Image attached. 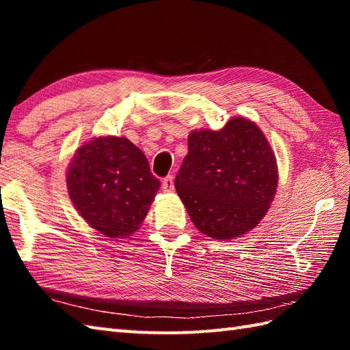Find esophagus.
Masks as SVG:
<instances>
[{
	"mask_svg": "<svg viewBox=\"0 0 350 350\" xmlns=\"http://www.w3.org/2000/svg\"><path fill=\"white\" fill-rule=\"evenodd\" d=\"M162 189L165 192H173L174 191V177L167 176L165 179L162 180Z\"/></svg>",
	"mask_w": 350,
	"mask_h": 350,
	"instance_id": "34e87169",
	"label": "esophagus"
}]
</instances>
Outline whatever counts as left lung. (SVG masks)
<instances>
[{
	"label": "left lung",
	"mask_w": 350,
	"mask_h": 350,
	"mask_svg": "<svg viewBox=\"0 0 350 350\" xmlns=\"http://www.w3.org/2000/svg\"><path fill=\"white\" fill-rule=\"evenodd\" d=\"M278 185L277 159L258 126L234 117L221 131L188 137L174 187L194 226L213 239H234L266 215Z\"/></svg>",
	"instance_id": "obj_1"
}]
</instances>
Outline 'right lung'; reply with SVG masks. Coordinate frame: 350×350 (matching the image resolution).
<instances>
[{"label":"right lung","instance_id":"right-lung-1","mask_svg":"<svg viewBox=\"0 0 350 350\" xmlns=\"http://www.w3.org/2000/svg\"><path fill=\"white\" fill-rule=\"evenodd\" d=\"M66 182L81 217L108 237L137 232L161 187L146 154L124 137H98L79 147Z\"/></svg>","mask_w":350,"mask_h":350}]
</instances>
